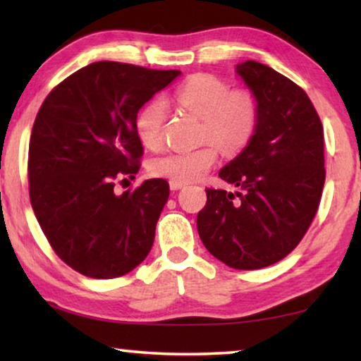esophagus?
Segmentation results:
<instances>
[{
  "label": "esophagus",
  "mask_w": 361,
  "mask_h": 361,
  "mask_svg": "<svg viewBox=\"0 0 361 361\" xmlns=\"http://www.w3.org/2000/svg\"><path fill=\"white\" fill-rule=\"evenodd\" d=\"M169 187H171V190H179V189H182V187H185V184H182V182L171 180L169 182Z\"/></svg>",
  "instance_id": "34e87169"
}]
</instances>
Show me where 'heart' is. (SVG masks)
Listing matches in <instances>:
<instances>
[{"instance_id":"heart-1","label":"heart","mask_w":361,"mask_h":361,"mask_svg":"<svg viewBox=\"0 0 361 361\" xmlns=\"http://www.w3.org/2000/svg\"><path fill=\"white\" fill-rule=\"evenodd\" d=\"M176 100L202 116V140H210L195 149H172L149 162L151 174L164 179L195 182L215 164L219 149L235 154L255 136L259 123V103L248 90H233L209 73L190 77L177 88ZM166 103L156 98L142 106L136 118V133L142 145L157 149L164 142ZM214 142L212 143L211 141Z\"/></svg>"}]
</instances>
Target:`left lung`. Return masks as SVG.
I'll list each match as a JSON object with an SVG mask.
<instances>
[{"label":"left lung","instance_id":"1","mask_svg":"<svg viewBox=\"0 0 361 361\" xmlns=\"http://www.w3.org/2000/svg\"><path fill=\"white\" fill-rule=\"evenodd\" d=\"M236 73L258 98L259 123L219 176L241 192L207 189L197 215L202 243L235 269H261L288 256L317 214L325 182L324 128L299 85L256 61Z\"/></svg>","mask_w":361,"mask_h":361}]
</instances>
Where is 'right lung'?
I'll return each mask as SVG.
<instances>
[{
    "label": "right lung",
    "mask_w": 361,
    "mask_h": 361,
    "mask_svg": "<svg viewBox=\"0 0 361 361\" xmlns=\"http://www.w3.org/2000/svg\"><path fill=\"white\" fill-rule=\"evenodd\" d=\"M179 71L93 62L44 100L29 141V197L63 263L83 276L113 279L142 263L169 199L164 179L115 194L140 171V108ZM126 180V179H123Z\"/></svg>",
    "instance_id": "obj_1"
}]
</instances>
